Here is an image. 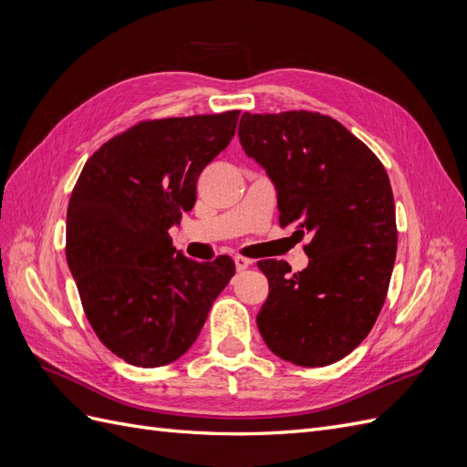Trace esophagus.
<instances>
[{"label": "esophagus", "instance_id": "34e87169", "mask_svg": "<svg viewBox=\"0 0 467 467\" xmlns=\"http://www.w3.org/2000/svg\"><path fill=\"white\" fill-rule=\"evenodd\" d=\"M234 263H235V268H237V271H245V268H249V266L253 265V261H251V259L242 257V255H235V257H234Z\"/></svg>", "mask_w": 467, "mask_h": 467}]
</instances>
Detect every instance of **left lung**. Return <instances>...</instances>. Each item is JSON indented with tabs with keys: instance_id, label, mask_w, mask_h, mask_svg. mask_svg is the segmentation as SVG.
Returning <instances> with one entry per match:
<instances>
[{
	"instance_id": "left-lung-1",
	"label": "left lung",
	"mask_w": 467,
	"mask_h": 467,
	"mask_svg": "<svg viewBox=\"0 0 467 467\" xmlns=\"http://www.w3.org/2000/svg\"><path fill=\"white\" fill-rule=\"evenodd\" d=\"M237 136L275 182L282 228L312 234L304 271L257 263L268 278L263 341L292 364H333L364 341L386 302L398 251L389 177L368 146L319 112H244Z\"/></svg>"
}]
</instances>
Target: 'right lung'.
Here are the masks:
<instances>
[{"label":"right lung","instance_id":"1","mask_svg":"<svg viewBox=\"0 0 467 467\" xmlns=\"http://www.w3.org/2000/svg\"><path fill=\"white\" fill-rule=\"evenodd\" d=\"M239 110L144 120L99 148L72 191L66 259L95 335L112 355L158 368L192 347L235 273L187 259L169 228L196 201L202 169L228 148Z\"/></svg>","mask_w":467,"mask_h":467}]
</instances>
